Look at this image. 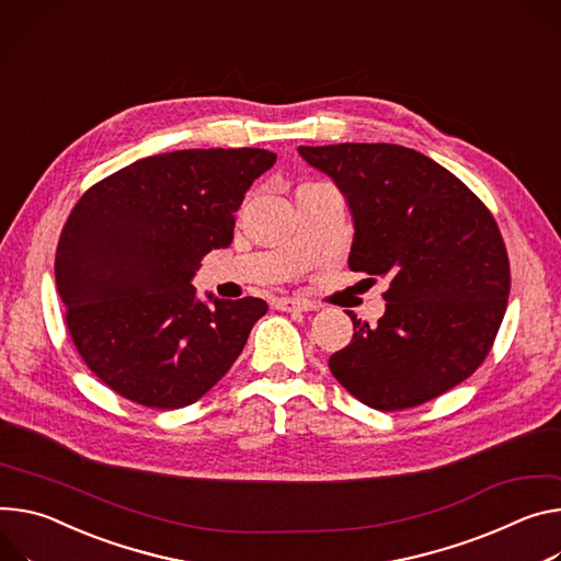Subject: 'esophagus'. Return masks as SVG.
<instances>
[{
	"label": "esophagus",
	"mask_w": 561,
	"mask_h": 561,
	"mask_svg": "<svg viewBox=\"0 0 561 561\" xmlns=\"http://www.w3.org/2000/svg\"><path fill=\"white\" fill-rule=\"evenodd\" d=\"M277 311H316L320 309L318 304L309 301V299H297V297H277L273 299Z\"/></svg>",
	"instance_id": "1"
}]
</instances>
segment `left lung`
<instances>
[{
  "instance_id": "8db88e82",
  "label": "left lung",
  "mask_w": 561,
  "mask_h": 561,
  "mask_svg": "<svg viewBox=\"0 0 561 561\" xmlns=\"http://www.w3.org/2000/svg\"><path fill=\"white\" fill-rule=\"evenodd\" d=\"M346 198L348 268L387 277L378 324L355 318L329 358L335 380L371 410L423 404L470 378L501 327L511 264L490 210L443 165L389 142L297 147Z\"/></svg>"
}]
</instances>
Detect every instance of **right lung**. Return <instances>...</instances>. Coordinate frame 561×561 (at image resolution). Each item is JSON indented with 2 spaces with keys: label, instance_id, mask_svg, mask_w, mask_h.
Here are the masks:
<instances>
[{
  "label": "right lung",
  "instance_id": "add662e5",
  "mask_svg": "<svg viewBox=\"0 0 561 561\" xmlns=\"http://www.w3.org/2000/svg\"><path fill=\"white\" fill-rule=\"evenodd\" d=\"M277 161L268 149H179L140 159L82 194L60 234L56 284L87 367L123 398L179 410L234 365L268 304L196 297L210 250Z\"/></svg>",
  "mask_w": 561,
  "mask_h": 561
}]
</instances>
